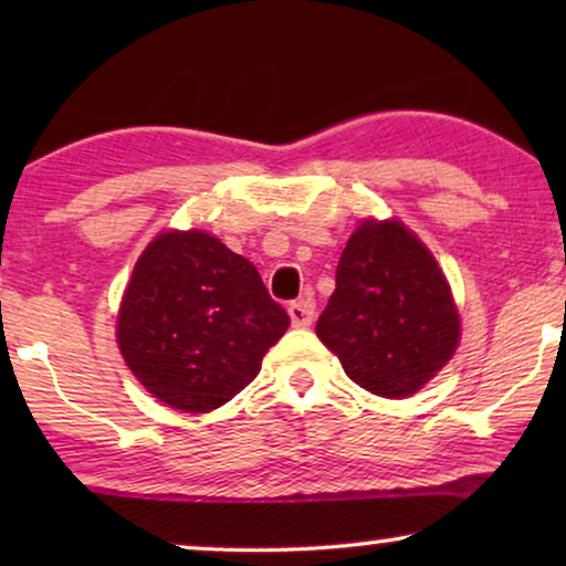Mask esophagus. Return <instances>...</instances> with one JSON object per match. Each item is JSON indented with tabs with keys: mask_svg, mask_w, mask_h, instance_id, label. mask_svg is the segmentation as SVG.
<instances>
[{
	"mask_svg": "<svg viewBox=\"0 0 566 566\" xmlns=\"http://www.w3.org/2000/svg\"><path fill=\"white\" fill-rule=\"evenodd\" d=\"M293 327H308L314 322V301L312 298H298L289 306Z\"/></svg>",
	"mask_w": 566,
	"mask_h": 566,
	"instance_id": "34e87169",
	"label": "esophagus"
}]
</instances>
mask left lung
<instances>
[{
    "instance_id": "8db88e82",
    "label": "left lung",
    "mask_w": 566,
    "mask_h": 566,
    "mask_svg": "<svg viewBox=\"0 0 566 566\" xmlns=\"http://www.w3.org/2000/svg\"><path fill=\"white\" fill-rule=\"evenodd\" d=\"M316 335L370 394L401 399L451 360L461 322L443 270L399 221H363L337 262Z\"/></svg>"
}]
</instances>
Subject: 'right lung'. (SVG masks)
Returning <instances> with one entry per match:
<instances>
[{
    "instance_id": "1",
    "label": "right lung",
    "mask_w": 566,
    "mask_h": 566,
    "mask_svg": "<svg viewBox=\"0 0 566 566\" xmlns=\"http://www.w3.org/2000/svg\"><path fill=\"white\" fill-rule=\"evenodd\" d=\"M289 324L250 260L206 231H165L123 293L118 345L149 394L200 415L252 384Z\"/></svg>"
}]
</instances>
